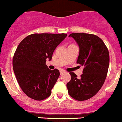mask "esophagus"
Returning <instances> with one entry per match:
<instances>
[{"instance_id":"obj_1","label":"esophagus","mask_w":122,"mask_h":122,"mask_svg":"<svg viewBox=\"0 0 122 122\" xmlns=\"http://www.w3.org/2000/svg\"><path fill=\"white\" fill-rule=\"evenodd\" d=\"M59 72H60V75H63V73H65V71H64L62 70H61L59 71Z\"/></svg>"}]
</instances>
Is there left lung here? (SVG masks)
<instances>
[{
	"label": "left lung",
	"mask_w": 122,
	"mask_h": 122,
	"mask_svg": "<svg viewBox=\"0 0 122 122\" xmlns=\"http://www.w3.org/2000/svg\"><path fill=\"white\" fill-rule=\"evenodd\" d=\"M79 46L76 63L83 66V74L78 78L70 72L71 80L66 84L70 96L77 101H85L96 94L104 84L108 73L110 55L103 41L96 35L89 33H73Z\"/></svg>",
	"instance_id": "left-lung-1"
}]
</instances>
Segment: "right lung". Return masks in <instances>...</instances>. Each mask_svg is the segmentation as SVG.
Here are the masks:
<instances>
[{"label":"right lung","instance_id":"obj_1","mask_svg":"<svg viewBox=\"0 0 122 122\" xmlns=\"http://www.w3.org/2000/svg\"><path fill=\"white\" fill-rule=\"evenodd\" d=\"M66 36L65 33H34L18 45L12 67L20 87L27 96L42 101L51 94L60 73L57 69L48 68L46 59L51 60L55 49Z\"/></svg>","mask_w":122,"mask_h":122}]
</instances>
